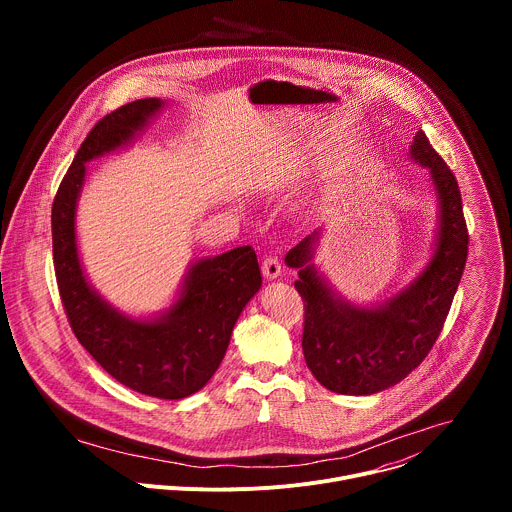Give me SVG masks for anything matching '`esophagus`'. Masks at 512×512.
<instances>
[{
  "mask_svg": "<svg viewBox=\"0 0 512 512\" xmlns=\"http://www.w3.org/2000/svg\"><path fill=\"white\" fill-rule=\"evenodd\" d=\"M261 271L267 279H277L281 275V263L275 255H265L261 263Z\"/></svg>",
  "mask_w": 512,
  "mask_h": 512,
  "instance_id": "34e87169",
  "label": "esophagus"
}]
</instances>
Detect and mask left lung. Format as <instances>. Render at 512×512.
<instances>
[{
  "mask_svg": "<svg viewBox=\"0 0 512 512\" xmlns=\"http://www.w3.org/2000/svg\"><path fill=\"white\" fill-rule=\"evenodd\" d=\"M409 154L429 168L440 198V237L429 265L399 296L379 308H358L336 298L310 263L318 233L285 255V263L300 275L296 289L306 310V364L334 393L373 395L419 367L444 328L464 273L468 229L458 180L421 129Z\"/></svg>",
  "mask_w": 512,
  "mask_h": 512,
  "instance_id": "1",
  "label": "left lung"
}]
</instances>
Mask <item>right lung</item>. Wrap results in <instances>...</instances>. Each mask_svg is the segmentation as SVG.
<instances>
[{
	"mask_svg": "<svg viewBox=\"0 0 512 512\" xmlns=\"http://www.w3.org/2000/svg\"><path fill=\"white\" fill-rule=\"evenodd\" d=\"M162 105L160 99L127 103L89 131L52 202V255L68 324L85 350L115 381L137 393L184 399L210 381L237 318L261 287L255 251L237 247L198 261L170 312L160 320L139 322L113 310L91 289L75 239L85 164L129 141Z\"/></svg>",
	"mask_w": 512,
	"mask_h": 512,
	"instance_id": "obj_1",
	"label": "right lung"
}]
</instances>
